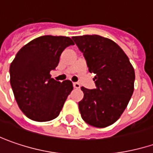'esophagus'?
<instances>
[{"mask_svg":"<svg viewBox=\"0 0 153 153\" xmlns=\"http://www.w3.org/2000/svg\"><path fill=\"white\" fill-rule=\"evenodd\" d=\"M73 85H74V87L75 89H79V88H80V85H79V83H77V82H74V83L73 84Z\"/></svg>","mask_w":153,"mask_h":153,"instance_id":"1","label":"esophagus"}]
</instances>
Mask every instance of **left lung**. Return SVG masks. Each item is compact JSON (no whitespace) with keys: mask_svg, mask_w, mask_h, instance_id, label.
<instances>
[{"mask_svg":"<svg viewBox=\"0 0 153 153\" xmlns=\"http://www.w3.org/2000/svg\"><path fill=\"white\" fill-rule=\"evenodd\" d=\"M72 39L83 53L89 72L95 74V89L81 87V117L90 126L106 127L120 119L130 101L134 69L124 51L110 39L95 34Z\"/></svg>","mask_w":153,"mask_h":153,"instance_id":"obj_1","label":"left lung"}]
</instances>
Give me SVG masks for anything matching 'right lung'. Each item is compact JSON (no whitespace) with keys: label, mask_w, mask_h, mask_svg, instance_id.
Here are the masks:
<instances>
[{"label":"right lung","mask_w":153,"mask_h":153,"mask_svg":"<svg viewBox=\"0 0 153 153\" xmlns=\"http://www.w3.org/2000/svg\"><path fill=\"white\" fill-rule=\"evenodd\" d=\"M74 45L66 36L44 35L25 45L10 65V84L15 100L32 120L49 121L57 118L73 90L70 80L59 82L50 72L58 66L66 48Z\"/></svg>","instance_id":"obj_1"}]
</instances>
